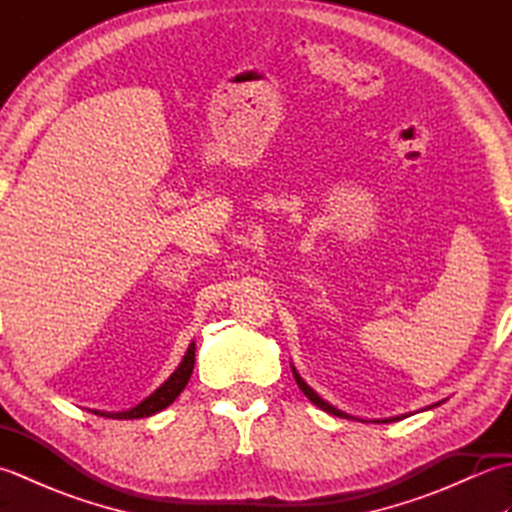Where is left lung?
I'll return each instance as SVG.
<instances>
[{
	"label": "left lung",
	"mask_w": 512,
	"mask_h": 512,
	"mask_svg": "<svg viewBox=\"0 0 512 512\" xmlns=\"http://www.w3.org/2000/svg\"><path fill=\"white\" fill-rule=\"evenodd\" d=\"M292 374H295V378H297V385H299V389L303 391V394H306L312 402H314V405H317L319 409H323V411H328V413H332V416H339V418H350V416H347V413H343V411H339V409H336V407H332V405H328V402H325L323 398H319L317 394H314V391L306 385V383H303V378L295 372V369H292ZM385 422H389V420H385Z\"/></svg>",
	"instance_id": "obj_1"
}]
</instances>
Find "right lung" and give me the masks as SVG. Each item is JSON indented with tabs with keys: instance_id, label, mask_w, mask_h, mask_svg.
I'll return each instance as SVG.
<instances>
[{
	"instance_id": "obj_1",
	"label": "right lung",
	"mask_w": 512,
	"mask_h": 512,
	"mask_svg": "<svg viewBox=\"0 0 512 512\" xmlns=\"http://www.w3.org/2000/svg\"><path fill=\"white\" fill-rule=\"evenodd\" d=\"M193 365H195V343L189 345V350H187V354H184L182 363L178 365L176 372L169 376L167 383L158 387L154 394L145 398L140 405H136L129 411H121V413H105V411H94V413H99V416H105V418H116V420H134V418L154 416V413L169 407L171 402L180 396V391L187 387L189 378L193 374Z\"/></svg>"
}]
</instances>
